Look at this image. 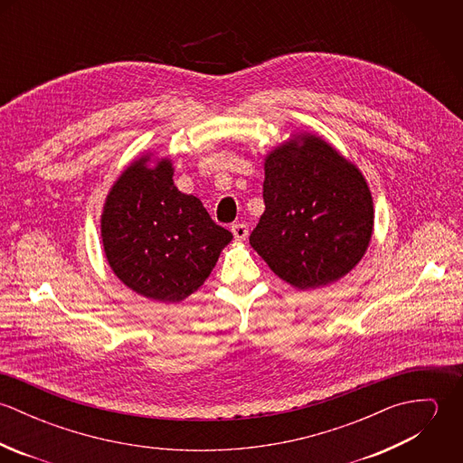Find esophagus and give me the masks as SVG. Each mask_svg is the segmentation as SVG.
Instances as JSON below:
<instances>
[{
	"mask_svg": "<svg viewBox=\"0 0 463 463\" xmlns=\"http://www.w3.org/2000/svg\"><path fill=\"white\" fill-rule=\"evenodd\" d=\"M232 233L235 235L237 241H246V237L250 235V228L246 222H237L232 226Z\"/></svg>",
	"mask_w": 463,
	"mask_h": 463,
	"instance_id": "34e87169",
	"label": "esophagus"
}]
</instances>
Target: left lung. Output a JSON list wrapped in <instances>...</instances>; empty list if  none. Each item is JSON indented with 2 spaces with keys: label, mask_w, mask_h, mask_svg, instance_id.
<instances>
[{
  "label": "left lung",
  "mask_w": 463,
  "mask_h": 463,
  "mask_svg": "<svg viewBox=\"0 0 463 463\" xmlns=\"http://www.w3.org/2000/svg\"><path fill=\"white\" fill-rule=\"evenodd\" d=\"M265 212L250 244L274 274L307 290L345 276L367 251L374 208L362 173L303 133L265 156Z\"/></svg>",
  "instance_id": "8db88e82"
}]
</instances>
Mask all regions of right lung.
Wrapping results in <instances>:
<instances>
[{
	"label": "right lung",
	"instance_id": "right-lung-1",
	"mask_svg": "<svg viewBox=\"0 0 463 463\" xmlns=\"http://www.w3.org/2000/svg\"><path fill=\"white\" fill-rule=\"evenodd\" d=\"M132 162L110 189L101 239L116 276L137 294L178 303L198 290L233 235L196 196L180 193L171 160Z\"/></svg>",
	"mask_w": 463,
	"mask_h": 463
}]
</instances>
